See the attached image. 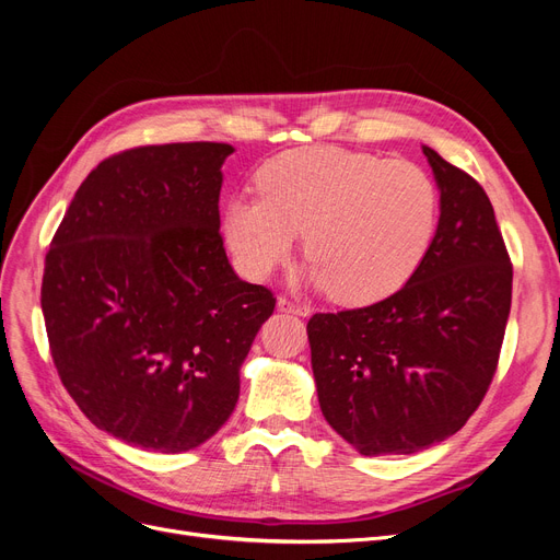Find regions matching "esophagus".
<instances>
[{
	"label": "esophagus",
	"mask_w": 560,
	"mask_h": 560,
	"mask_svg": "<svg viewBox=\"0 0 560 560\" xmlns=\"http://www.w3.org/2000/svg\"><path fill=\"white\" fill-rule=\"evenodd\" d=\"M278 311L292 313V315H301V317H308V315H311V308H308V306H301V303H294V301L284 299V296L278 299Z\"/></svg>",
	"instance_id": "esophagus-1"
}]
</instances>
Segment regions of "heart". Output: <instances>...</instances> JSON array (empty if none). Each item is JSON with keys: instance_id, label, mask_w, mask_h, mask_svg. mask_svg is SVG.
<instances>
[{"instance_id": "1", "label": "heart", "mask_w": 560, "mask_h": 560, "mask_svg": "<svg viewBox=\"0 0 560 560\" xmlns=\"http://www.w3.org/2000/svg\"><path fill=\"white\" fill-rule=\"evenodd\" d=\"M261 196H233L222 233L235 268L264 280L306 233V280L346 303L397 292L425 259L439 191L409 161L341 147L284 151L259 173Z\"/></svg>"}]
</instances>
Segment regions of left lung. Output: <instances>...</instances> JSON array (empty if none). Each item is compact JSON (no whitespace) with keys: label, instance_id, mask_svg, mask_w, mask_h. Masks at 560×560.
Listing matches in <instances>:
<instances>
[{"label":"left lung","instance_id":"1","mask_svg":"<svg viewBox=\"0 0 560 560\" xmlns=\"http://www.w3.org/2000/svg\"><path fill=\"white\" fill-rule=\"evenodd\" d=\"M439 226L399 292L308 322L322 416L362 455H409L460 430L493 381L512 264L477 179L422 147Z\"/></svg>","mask_w":560,"mask_h":560}]
</instances>
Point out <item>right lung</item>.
<instances>
[{
    "instance_id": "right-lung-1",
    "label": "right lung",
    "mask_w": 560,
    "mask_h": 560,
    "mask_svg": "<svg viewBox=\"0 0 560 560\" xmlns=\"http://www.w3.org/2000/svg\"><path fill=\"white\" fill-rule=\"evenodd\" d=\"M231 144L138 147L83 179L46 254L42 311L67 393L95 428L159 453L200 446L241 395L276 299L219 235Z\"/></svg>"
}]
</instances>
